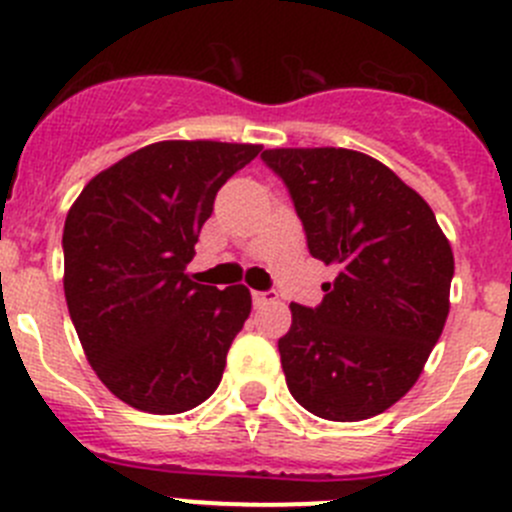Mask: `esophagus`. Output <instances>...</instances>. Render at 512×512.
<instances>
[{
  "label": "esophagus",
  "mask_w": 512,
  "mask_h": 512,
  "mask_svg": "<svg viewBox=\"0 0 512 512\" xmlns=\"http://www.w3.org/2000/svg\"><path fill=\"white\" fill-rule=\"evenodd\" d=\"M272 300H277V295L272 290H252V302H255V307L267 305V302Z\"/></svg>",
  "instance_id": "obj_1"
}]
</instances>
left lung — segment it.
Instances as JSON below:
<instances>
[{"mask_svg": "<svg viewBox=\"0 0 512 512\" xmlns=\"http://www.w3.org/2000/svg\"><path fill=\"white\" fill-rule=\"evenodd\" d=\"M262 162L285 182L310 255L337 267L320 305H290L277 342L287 388L317 418L385 413L413 388L448 320V237L413 187L362 152L287 147Z\"/></svg>", "mask_w": 512, "mask_h": 512, "instance_id": "8db88e82", "label": "left lung"}]
</instances>
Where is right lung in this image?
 I'll return each mask as SVG.
<instances>
[{"mask_svg": "<svg viewBox=\"0 0 512 512\" xmlns=\"http://www.w3.org/2000/svg\"><path fill=\"white\" fill-rule=\"evenodd\" d=\"M260 145L155 142L87 182L64 220V297L99 380L130 408L205 403L250 317L245 285L187 275L215 195Z\"/></svg>", "mask_w": 512, "mask_h": 512, "instance_id": "1", "label": "right lung"}]
</instances>
